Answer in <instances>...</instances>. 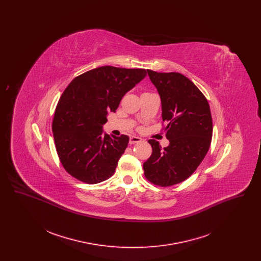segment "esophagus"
I'll return each mask as SVG.
<instances>
[{
    "label": "esophagus",
    "mask_w": 261,
    "mask_h": 261,
    "mask_svg": "<svg viewBox=\"0 0 261 261\" xmlns=\"http://www.w3.org/2000/svg\"><path fill=\"white\" fill-rule=\"evenodd\" d=\"M141 141H142L141 138L136 136H132L130 138V140H129V144H130V145H133V144H136V143H140Z\"/></svg>",
    "instance_id": "obj_1"
}]
</instances>
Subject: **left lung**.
<instances>
[{"label": "left lung", "instance_id": "1", "mask_svg": "<svg viewBox=\"0 0 261 261\" xmlns=\"http://www.w3.org/2000/svg\"><path fill=\"white\" fill-rule=\"evenodd\" d=\"M147 71L161 96L169 145L162 149L158 141H148L152 152L143 164L144 174L154 185L172 186L194 173L208 151L212 138L211 109L206 98L186 76Z\"/></svg>", "mask_w": 261, "mask_h": 261}]
</instances>
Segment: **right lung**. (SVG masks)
Returning a JSON list of instances; mask_svg holds the SVG:
<instances>
[{
  "label": "right lung",
  "instance_id": "right-lung-1",
  "mask_svg": "<svg viewBox=\"0 0 261 261\" xmlns=\"http://www.w3.org/2000/svg\"><path fill=\"white\" fill-rule=\"evenodd\" d=\"M147 75L142 68L100 66L75 77L62 93L53 120L56 149L67 173L87 184L115 172L129 137L103 134L107 115Z\"/></svg>",
  "mask_w": 261,
  "mask_h": 261
}]
</instances>
